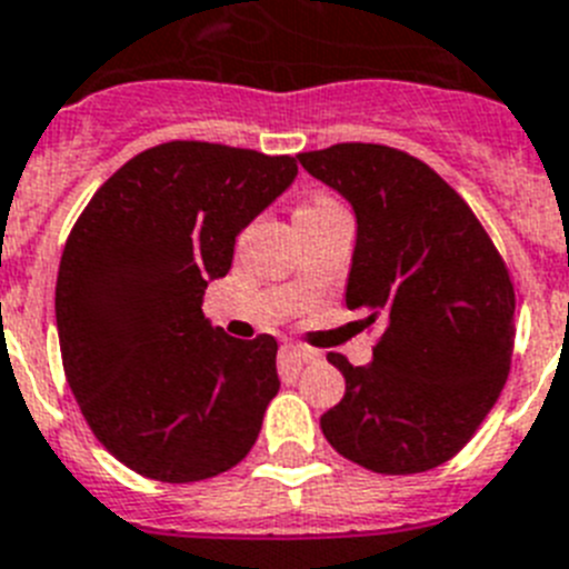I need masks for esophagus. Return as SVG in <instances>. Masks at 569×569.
Returning <instances> with one entry per match:
<instances>
[{
	"mask_svg": "<svg viewBox=\"0 0 569 569\" xmlns=\"http://www.w3.org/2000/svg\"><path fill=\"white\" fill-rule=\"evenodd\" d=\"M283 352H286V358H291L295 363H312V360L320 358L315 349H309V346H300V343H289Z\"/></svg>",
	"mask_w": 569,
	"mask_h": 569,
	"instance_id": "1",
	"label": "esophagus"
}]
</instances>
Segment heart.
I'll use <instances>...</instances> for the list:
<instances>
[{
	"mask_svg": "<svg viewBox=\"0 0 569 569\" xmlns=\"http://www.w3.org/2000/svg\"><path fill=\"white\" fill-rule=\"evenodd\" d=\"M335 206H338V202L326 200V197H315V200L306 202V206L300 211H326V209H335Z\"/></svg>",
	"mask_w": 569,
	"mask_h": 569,
	"instance_id": "heart-1",
	"label": "heart"
}]
</instances>
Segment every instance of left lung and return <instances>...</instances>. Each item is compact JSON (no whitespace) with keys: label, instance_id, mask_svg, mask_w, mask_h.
Returning <instances> with one entry per match:
<instances>
[{"label":"left lung","instance_id":"obj_1","mask_svg":"<svg viewBox=\"0 0 569 569\" xmlns=\"http://www.w3.org/2000/svg\"><path fill=\"white\" fill-rule=\"evenodd\" d=\"M298 160L352 206L346 306L363 312V329H380L367 367L329 355L346 395L320 429L372 472H427L476 435L510 372L516 291L507 266L427 162L372 142Z\"/></svg>","mask_w":569,"mask_h":569}]
</instances>
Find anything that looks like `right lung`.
Listing matches in <instances>:
<instances>
[{
    "mask_svg": "<svg viewBox=\"0 0 569 569\" xmlns=\"http://www.w3.org/2000/svg\"><path fill=\"white\" fill-rule=\"evenodd\" d=\"M295 177V157L162 142L79 214L57 274L62 367L97 441L140 476L202 481L254 447L280 389L278 340L229 338L202 295Z\"/></svg>",
    "mask_w": 569,
    "mask_h": 569,
    "instance_id": "right-lung-1",
    "label": "right lung"
}]
</instances>
